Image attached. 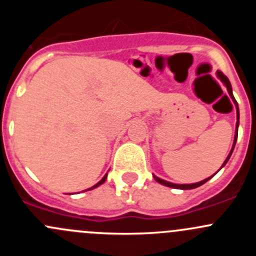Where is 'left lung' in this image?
Here are the masks:
<instances>
[{
    "label": "left lung",
    "mask_w": 256,
    "mask_h": 256,
    "mask_svg": "<svg viewBox=\"0 0 256 256\" xmlns=\"http://www.w3.org/2000/svg\"><path fill=\"white\" fill-rule=\"evenodd\" d=\"M216 76H218V78L220 79V82H223L224 85H226V90H228V92H229V95H230V98L232 99H233V102H234V104H236V136H234V142H233V147H232V151H230V154H228V157H226V161H224V164H222V167H224L226 164V162H228V160L230 158V156H232V154H233V150H234V146H236V138H238V128H239V108H238V102H236V100L234 99V96H233V90H232V85H230V82H229V79L226 78V76H224L223 73H222V72H216ZM220 167V168H222ZM219 168V170H220ZM218 172V171H216ZM213 174V176H214ZM212 176V177H213ZM212 177H209V178H206V180H200V182H197V183H192V184H176V183H171V182H167V180H161V178H158V177H156L154 174V180H157V182L158 183H161V184H164V186H167V187H171V188H177V190H193V188H197V187H200V186H202V184H204L206 182H207V180H210Z\"/></svg>",
    "instance_id": "1"
}]
</instances>
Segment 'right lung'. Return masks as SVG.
Here are the masks:
<instances>
[{"label": "right lung", "instance_id": "obj_1", "mask_svg": "<svg viewBox=\"0 0 256 256\" xmlns=\"http://www.w3.org/2000/svg\"><path fill=\"white\" fill-rule=\"evenodd\" d=\"M106 177H108V174H105V176H104V177H102V180H99V182H98V183H96V184H94V186H92V188H89V190H94V188L99 187V186H100V184H102V183H104V182H105V180H106Z\"/></svg>", "mask_w": 256, "mask_h": 256}]
</instances>
